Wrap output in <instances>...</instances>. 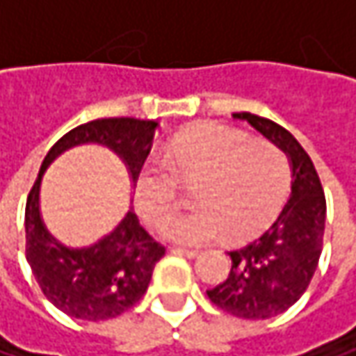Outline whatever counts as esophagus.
Segmentation results:
<instances>
[{
    "label": "esophagus",
    "mask_w": 356,
    "mask_h": 356,
    "mask_svg": "<svg viewBox=\"0 0 356 356\" xmlns=\"http://www.w3.org/2000/svg\"><path fill=\"white\" fill-rule=\"evenodd\" d=\"M171 251H173V253H177V255H185V257H195V255H200V251H197V249L173 248Z\"/></svg>",
    "instance_id": "esophagus-1"
}]
</instances>
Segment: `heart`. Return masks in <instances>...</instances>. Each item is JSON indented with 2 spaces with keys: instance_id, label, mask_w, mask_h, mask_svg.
<instances>
[{
  "instance_id": "heart-1",
  "label": "heart",
  "mask_w": 356,
  "mask_h": 356,
  "mask_svg": "<svg viewBox=\"0 0 356 356\" xmlns=\"http://www.w3.org/2000/svg\"><path fill=\"white\" fill-rule=\"evenodd\" d=\"M163 163L169 171L156 165L140 169L136 206L150 227H159L181 206L175 179L200 181V210L161 229L167 241L183 245H206L225 235L229 241L248 239L276 216L291 181V165L280 148L225 125H200L177 136Z\"/></svg>"
}]
</instances>
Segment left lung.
Instances as JSON below:
<instances>
[{
    "instance_id": "1",
    "label": "left lung",
    "mask_w": 356,
    "mask_h": 356,
    "mask_svg": "<svg viewBox=\"0 0 356 356\" xmlns=\"http://www.w3.org/2000/svg\"><path fill=\"white\" fill-rule=\"evenodd\" d=\"M233 117L248 121L289 156L293 183L272 227L248 245L229 251L233 266L227 280L206 295L231 316L268 320L295 305L314 278L323 248L325 195L309 154L291 131L253 113Z\"/></svg>"
}]
</instances>
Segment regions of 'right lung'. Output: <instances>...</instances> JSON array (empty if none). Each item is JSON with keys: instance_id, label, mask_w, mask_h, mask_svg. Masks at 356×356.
<instances>
[{"instance_id": "obj_1", "label": "right lung", "mask_w": 356, "mask_h": 356, "mask_svg": "<svg viewBox=\"0 0 356 356\" xmlns=\"http://www.w3.org/2000/svg\"><path fill=\"white\" fill-rule=\"evenodd\" d=\"M156 127V121L134 117L95 119L59 138L40 165L24 212L26 259L44 297L70 318L101 321L131 309L144 297L152 270L165 255V248L140 227L134 210L97 243L88 248H65L47 231L40 218L38 193L42 173L65 150L80 144H101L125 163L129 177L136 183L152 148Z\"/></svg>"}]
</instances>
